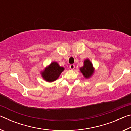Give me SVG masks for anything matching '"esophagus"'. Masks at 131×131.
Segmentation results:
<instances>
[{
	"instance_id": "esophagus-1",
	"label": "esophagus",
	"mask_w": 131,
	"mask_h": 131,
	"mask_svg": "<svg viewBox=\"0 0 131 131\" xmlns=\"http://www.w3.org/2000/svg\"><path fill=\"white\" fill-rule=\"evenodd\" d=\"M70 69H72V70H73V69H74V68H75V65H73V64H72V65H70Z\"/></svg>"
}]
</instances>
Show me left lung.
Instances as JSON below:
<instances>
[{"instance_id":"obj_1","label":"left lung","mask_w":131,"mask_h":131,"mask_svg":"<svg viewBox=\"0 0 131 131\" xmlns=\"http://www.w3.org/2000/svg\"><path fill=\"white\" fill-rule=\"evenodd\" d=\"M80 72L85 79H89L94 73V68L89 59H85L84 62V65L80 68Z\"/></svg>"}]
</instances>
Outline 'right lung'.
I'll list each match as a JSON object with an SVG mask.
<instances>
[{
	"label": "right lung",
	"instance_id": "right-lung-1",
	"mask_svg": "<svg viewBox=\"0 0 131 131\" xmlns=\"http://www.w3.org/2000/svg\"><path fill=\"white\" fill-rule=\"evenodd\" d=\"M64 69L65 68L59 66L56 62H53L41 72V76L48 82L54 81L58 78Z\"/></svg>",
	"mask_w": 131,
	"mask_h": 131
}]
</instances>
